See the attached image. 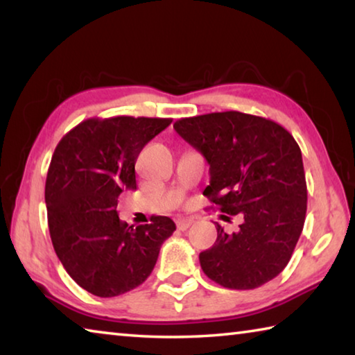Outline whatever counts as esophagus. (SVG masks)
I'll return each mask as SVG.
<instances>
[{"instance_id": "esophagus-1", "label": "esophagus", "mask_w": 355, "mask_h": 355, "mask_svg": "<svg viewBox=\"0 0 355 355\" xmlns=\"http://www.w3.org/2000/svg\"><path fill=\"white\" fill-rule=\"evenodd\" d=\"M192 222H194V218H182L177 220V227L180 230H188V228L192 225Z\"/></svg>"}]
</instances>
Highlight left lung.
Returning a JSON list of instances; mask_svg holds the SVG:
<instances>
[{
    "label": "left lung",
    "mask_w": 355,
    "mask_h": 355,
    "mask_svg": "<svg viewBox=\"0 0 355 355\" xmlns=\"http://www.w3.org/2000/svg\"><path fill=\"white\" fill-rule=\"evenodd\" d=\"M173 128L209 164L203 196L222 213L243 219L230 235L216 225V243L199 255L203 272L230 290H254L277 277L307 213L297 142L272 120L238 111L180 119Z\"/></svg>",
    "instance_id": "8db88e82"
}]
</instances>
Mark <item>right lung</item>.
I'll use <instances>...</instances> for the list:
<instances>
[{
    "instance_id": "1",
    "label": "right lung",
    "mask_w": 355,
    "mask_h": 355,
    "mask_svg": "<svg viewBox=\"0 0 355 355\" xmlns=\"http://www.w3.org/2000/svg\"><path fill=\"white\" fill-rule=\"evenodd\" d=\"M171 122L130 116L87 119L53 153L45 183L53 248L70 277L94 296H120L144 284L161 244L175 232L167 216L135 228L117 214L120 192L136 189L141 150Z\"/></svg>"
}]
</instances>
